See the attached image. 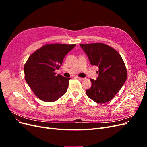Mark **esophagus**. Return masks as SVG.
Here are the masks:
<instances>
[{
    "label": "esophagus",
    "instance_id": "34e87169",
    "mask_svg": "<svg viewBox=\"0 0 147 147\" xmlns=\"http://www.w3.org/2000/svg\"><path fill=\"white\" fill-rule=\"evenodd\" d=\"M77 79L80 80H84V78H82V77H76Z\"/></svg>",
    "mask_w": 147,
    "mask_h": 147
}]
</instances>
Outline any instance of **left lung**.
<instances>
[{
	"instance_id": "obj_1",
	"label": "left lung",
	"mask_w": 147,
	"mask_h": 147,
	"mask_svg": "<svg viewBox=\"0 0 147 147\" xmlns=\"http://www.w3.org/2000/svg\"><path fill=\"white\" fill-rule=\"evenodd\" d=\"M90 64L99 67L97 80L91 79V86L86 91L89 98L104 104L112 100L127 78L125 64L119 53L104 43L80 44Z\"/></svg>"
}]
</instances>
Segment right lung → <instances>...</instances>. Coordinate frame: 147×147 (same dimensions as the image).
<instances>
[{
  "mask_svg": "<svg viewBox=\"0 0 147 147\" xmlns=\"http://www.w3.org/2000/svg\"><path fill=\"white\" fill-rule=\"evenodd\" d=\"M75 44H47L31 55L24 66L25 80L40 100L51 102L65 94L70 78L56 75L65 55Z\"/></svg>",
  "mask_w": 147,
  "mask_h": 147,
  "instance_id": "1",
  "label": "right lung"
}]
</instances>
